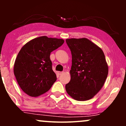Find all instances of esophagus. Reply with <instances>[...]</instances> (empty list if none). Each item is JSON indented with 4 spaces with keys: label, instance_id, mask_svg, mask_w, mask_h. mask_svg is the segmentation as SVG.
<instances>
[{
    "label": "esophagus",
    "instance_id": "obj_1",
    "mask_svg": "<svg viewBox=\"0 0 126 126\" xmlns=\"http://www.w3.org/2000/svg\"><path fill=\"white\" fill-rule=\"evenodd\" d=\"M63 73H64V72H58L59 75H62Z\"/></svg>",
    "mask_w": 126,
    "mask_h": 126
}]
</instances>
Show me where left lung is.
Segmentation results:
<instances>
[{
  "instance_id": "obj_1",
  "label": "left lung",
  "mask_w": 126,
  "mask_h": 126,
  "mask_svg": "<svg viewBox=\"0 0 126 126\" xmlns=\"http://www.w3.org/2000/svg\"><path fill=\"white\" fill-rule=\"evenodd\" d=\"M66 41L72 56L70 80L66 85V91L75 100H89L101 90L107 78L104 53L88 38H69Z\"/></svg>"
}]
</instances>
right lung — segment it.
<instances>
[{
    "instance_id": "1",
    "label": "right lung",
    "mask_w": 126,
    "mask_h": 126,
    "mask_svg": "<svg viewBox=\"0 0 126 126\" xmlns=\"http://www.w3.org/2000/svg\"><path fill=\"white\" fill-rule=\"evenodd\" d=\"M64 42L63 39L41 36L21 48L14 63V73L20 88L29 96L37 97L46 93L56 82L50 53Z\"/></svg>"
}]
</instances>
